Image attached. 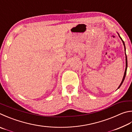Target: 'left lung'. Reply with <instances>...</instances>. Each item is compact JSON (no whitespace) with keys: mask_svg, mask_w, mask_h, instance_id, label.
I'll use <instances>...</instances> for the list:
<instances>
[{"mask_svg":"<svg viewBox=\"0 0 132 132\" xmlns=\"http://www.w3.org/2000/svg\"><path fill=\"white\" fill-rule=\"evenodd\" d=\"M118 35H119H119L118 34ZM119 37H120V39L122 40V43H123V45H124V47H125V56H126V68H125V73H124V76H123V79H122V82H121V84L119 85V86L118 87V88H120V87L121 86V85L122 84V83H123V81H124V80H125V76H126V70H127V68H128V61H127V56H126V48H125V43H124V42L123 41V40L122 39V38L119 36Z\"/></svg>","mask_w":132,"mask_h":132,"instance_id":"left-lung-1","label":"left lung"}]
</instances>
